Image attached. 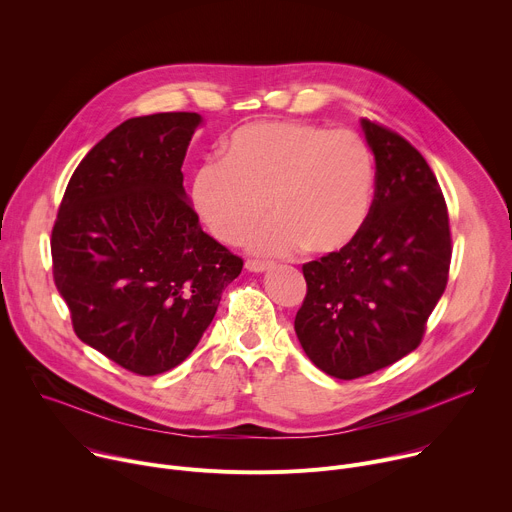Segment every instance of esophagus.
Wrapping results in <instances>:
<instances>
[{
  "label": "esophagus",
  "mask_w": 512,
  "mask_h": 512,
  "mask_svg": "<svg viewBox=\"0 0 512 512\" xmlns=\"http://www.w3.org/2000/svg\"><path fill=\"white\" fill-rule=\"evenodd\" d=\"M245 267H247V271H251V273H263V271H269V269H271V263L249 259V261L245 263Z\"/></svg>",
  "instance_id": "34e87169"
}]
</instances>
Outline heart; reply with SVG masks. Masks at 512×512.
<instances>
[{
  "instance_id": "heart-1",
  "label": "heart",
  "mask_w": 512,
  "mask_h": 512,
  "mask_svg": "<svg viewBox=\"0 0 512 512\" xmlns=\"http://www.w3.org/2000/svg\"><path fill=\"white\" fill-rule=\"evenodd\" d=\"M375 158L360 135L306 121L251 123L223 143L221 162H206L192 202L210 233L241 243L269 206L273 221L249 237L255 255L287 257L306 247L332 255L369 223Z\"/></svg>"
}]
</instances>
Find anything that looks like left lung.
<instances>
[{
  "mask_svg": "<svg viewBox=\"0 0 512 512\" xmlns=\"http://www.w3.org/2000/svg\"><path fill=\"white\" fill-rule=\"evenodd\" d=\"M375 156L369 223L340 253L302 267L296 334L320 371L350 381L415 350L452 261L448 206L431 168L395 131L360 119Z\"/></svg>",
  "mask_w": 512,
  "mask_h": 512,
  "instance_id": "obj_1",
  "label": "left lung"
}]
</instances>
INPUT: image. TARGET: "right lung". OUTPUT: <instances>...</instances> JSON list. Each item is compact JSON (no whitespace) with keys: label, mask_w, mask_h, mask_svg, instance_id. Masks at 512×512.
<instances>
[{"label":"right lung","mask_w":512,"mask_h":512,"mask_svg":"<svg viewBox=\"0 0 512 512\" xmlns=\"http://www.w3.org/2000/svg\"><path fill=\"white\" fill-rule=\"evenodd\" d=\"M198 113L123 121L72 174L52 229V273L77 336L154 377L188 358L243 259L206 235L182 164Z\"/></svg>","instance_id":"obj_1"}]
</instances>
